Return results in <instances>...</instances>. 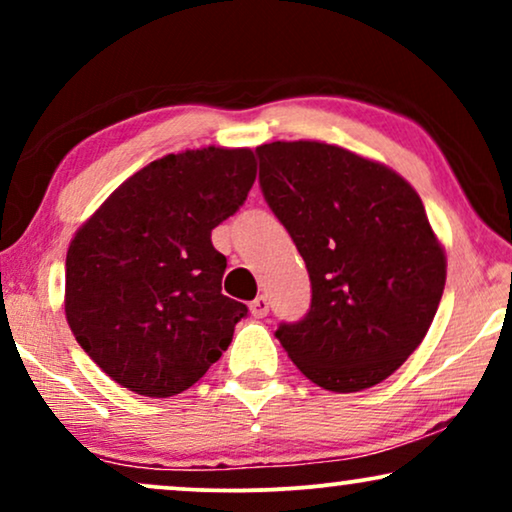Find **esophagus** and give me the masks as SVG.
Listing matches in <instances>:
<instances>
[{
    "mask_svg": "<svg viewBox=\"0 0 512 512\" xmlns=\"http://www.w3.org/2000/svg\"><path fill=\"white\" fill-rule=\"evenodd\" d=\"M249 307H251V314H254L256 319H263L265 314L270 312V300L265 298V296H258V298L251 300Z\"/></svg>",
    "mask_w": 512,
    "mask_h": 512,
    "instance_id": "34e87169",
    "label": "esophagus"
}]
</instances>
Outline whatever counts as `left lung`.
Returning a JSON list of instances; mask_svg holds the SVG:
<instances>
[{
	"mask_svg": "<svg viewBox=\"0 0 512 512\" xmlns=\"http://www.w3.org/2000/svg\"><path fill=\"white\" fill-rule=\"evenodd\" d=\"M263 198L310 272L303 319L275 338L307 380L349 394L419 347L445 289V254L408 181L321 142L256 149Z\"/></svg>",
	"mask_w": 512,
	"mask_h": 512,
	"instance_id": "obj_1",
	"label": "left lung"
}]
</instances>
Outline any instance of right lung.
<instances>
[{"mask_svg":"<svg viewBox=\"0 0 512 512\" xmlns=\"http://www.w3.org/2000/svg\"><path fill=\"white\" fill-rule=\"evenodd\" d=\"M249 149L170 153L116 188L67 251L65 312L83 352L121 387L167 398L221 359L247 305L223 296L212 230L247 200Z\"/></svg>","mask_w":512,"mask_h":512,"instance_id":"obj_1","label":"right lung"}]
</instances>
